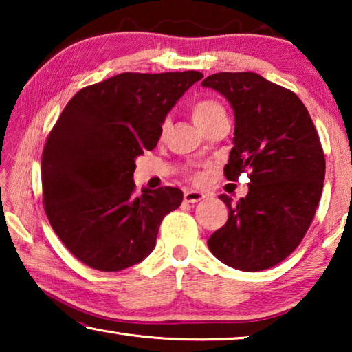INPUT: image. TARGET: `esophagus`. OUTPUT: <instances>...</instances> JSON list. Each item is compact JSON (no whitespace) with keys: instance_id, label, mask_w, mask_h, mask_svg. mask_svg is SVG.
<instances>
[{"instance_id":"obj_1","label":"esophagus","mask_w":352,"mask_h":352,"mask_svg":"<svg viewBox=\"0 0 352 352\" xmlns=\"http://www.w3.org/2000/svg\"><path fill=\"white\" fill-rule=\"evenodd\" d=\"M183 199L186 204H197V201L205 199V194L199 192V190H188V192H184Z\"/></svg>"}]
</instances>
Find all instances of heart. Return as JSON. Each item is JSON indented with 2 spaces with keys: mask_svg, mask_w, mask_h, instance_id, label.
I'll return each instance as SVG.
<instances>
[{
  "mask_svg": "<svg viewBox=\"0 0 352 352\" xmlns=\"http://www.w3.org/2000/svg\"><path fill=\"white\" fill-rule=\"evenodd\" d=\"M222 113H225L223 107L220 105L219 102H216V100H210V99L200 100V102H197V104L192 107V119H194V122L197 124L199 127L205 126V124L208 121H211L214 116L222 115ZM166 129H168V122H164L163 126H162L163 132H166ZM194 178H195V180H201V178H204V175L197 174Z\"/></svg>",
  "mask_w": 352,
  "mask_h": 352,
  "instance_id": "heart-1",
  "label": "heart"
}]
</instances>
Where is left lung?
I'll return each mask as SVG.
<instances>
[{
	"mask_svg": "<svg viewBox=\"0 0 352 352\" xmlns=\"http://www.w3.org/2000/svg\"><path fill=\"white\" fill-rule=\"evenodd\" d=\"M201 85L223 94L234 110L226 180L242 172L250 178L237 204L220 195L228 220L208 247L233 269H270L300 245L317 211L326 169L317 129L294 91L256 73H217Z\"/></svg>",
	"mask_w": 352,
	"mask_h": 352,
	"instance_id": "obj_1",
	"label": "left lung"
}]
</instances>
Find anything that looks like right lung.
<instances>
[{
    "mask_svg": "<svg viewBox=\"0 0 352 352\" xmlns=\"http://www.w3.org/2000/svg\"><path fill=\"white\" fill-rule=\"evenodd\" d=\"M200 71L122 73L77 91L47 135L41 184L47 220L71 253L100 272L138 264L157 242L178 188L135 194V160L152 151L162 124Z\"/></svg>",
    "mask_w": 352,
    "mask_h": 352,
    "instance_id": "obj_1",
    "label": "right lung"
}]
</instances>
